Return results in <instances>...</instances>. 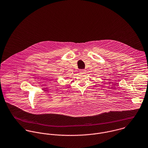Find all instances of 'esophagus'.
<instances>
[{
	"mask_svg": "<svg viewBox=\"0 0 148 148\" xmlns=\"http://www.w3.org/2000/svg\"><path fill=\"white\" fill-rule=\"evenodd\" d=\"M85 69H80V70L79 71V72L81 73H85Z\"/></svg>",
	"mask_w": 148,
	"mask_h": 148,
	"instance_id": "obj_1",
	"label": "esophagus"
}]
</instances>
